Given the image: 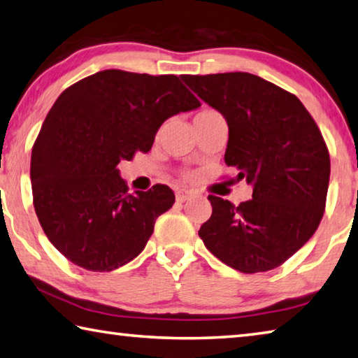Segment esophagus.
Listing matches in <instances>:
<instances>
[{"label":"esophagus","mask_w":358,"mask_h":358,"mask_svg":"<svg viewBox=\"0 0 358 358\" xmlns=\"http://www.w3.org/2000/svg\"><path fill=\"white\" fill-rule=\"evenodd\" d=\"M175 197H177L178 203H183V201L189 200L192 197V192L187 189H180V191H177V194H175Z\"/></svg>","instance_id":"obj_1"}]
</instances>
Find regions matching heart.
<instances>
[{
  "label": "heart",
  "instance_id": "heart-1",
  "mask_svg": "<svg viewBox=\"0 0 358 358\" xmlns=\"http://www.w3.org/2000/svg\"><path fill=\"white\" fill-rule=\"evenodd\" d=\"M201 113H205V111H201Z\"/></svg>",
  "mask_w": 358,
  "mask_h": 358
}]
</instances>
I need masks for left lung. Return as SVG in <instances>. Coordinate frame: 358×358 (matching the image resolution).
<instances>
[{
  "mask_svg": "<svg viewBox=\"0 0 358 358\" xmlns=\"http://www.w3.org/2000/svg\"><path fill=\"white\" fill-rule=\"evenodd\" d=\"M180 78L225 117V164L253 186L238 206L208 196L213 214L199 236L244 274L277 268L313 236L326 208L330 157L320 128L296 95L257 75Z\"/></svg>",
  "mask_w": 358,
  "mask_h": 358,
  "instance_id": "8db88e82",
  "label": "left lung"
}]
</instances>
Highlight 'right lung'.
Instances as JSON below:
<instances>
[{
	"label": "right lung",
	"mask_w": 358,
	"mask_h": 358,
	"mask_svg": "<svg viewBox=\"0 0 358 358\" xmlns=\"http://www.w3.org/2000/svg\"><path fill=\"white\" fill-rule=\"evenodd\" d=\"M199 106L175 75L103 70L64 90L31 155L34 210L64 257L108 272L144 250L173 191L155 185L128 192L117 164L150 150L169 117Z\"/></svg>",
	"instance_id": "right-lung-1"
}]
</instances>
